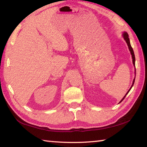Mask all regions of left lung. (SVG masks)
<instances>
[{"instance_id": "left-lung-1", "label": "left lung", "mask_w": 147, "mask_h": 147, "mask_svg": "<svg viewBox=\"0 0 147 147\" xmlns=\"http://www.w3.org/2000/svg\"><path fill=\"white\" fill-rule=\"evenodd\" d=\"M123 38H124V40H125L126 43H127V45H128V47H129V51H130V52H131V55H132V63H133V65H134V68H135V71H136V67H135V56H134V51H133V49H132V47H131V43H130V40H129V34H127V32H124L123 33ZM135 74H136V73H135ZM134 81H135V78H134V80H133V82H132V86H131V87L130 88V89L129 90V91L127 92L126 95L123 96V98L121 100V101H120V102H119V103H120V102H122L124 98H125V96L127 95V94H128V93L129 92L130 90H131L132 86H133L134 83Z\"/></svg>"}]
</instances>
